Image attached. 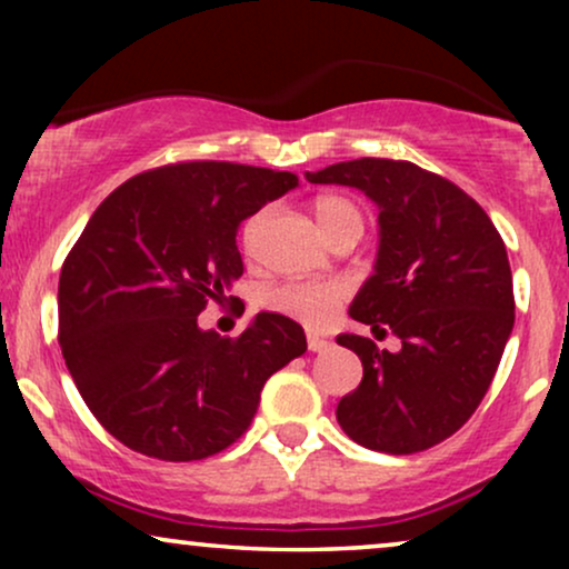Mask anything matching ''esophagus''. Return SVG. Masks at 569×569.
<instances>
[{
	"label": "esophagus",
	"mask_w": 569,
	"mask_h": 569,
	"mask_svg": "<svg viewBox=\"0 0 569 569\" xmlns=\"http://www.w3.org/2000/svg\"><path fill=\"white\" fill-rule=\"evenodd\" d=\"M308 349L310 352H326V349H331V341L318 337V333H308Z\"/></svg>",
	"instance_id": "obj_1"
}]
</instances>
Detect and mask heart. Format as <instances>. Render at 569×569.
Here are the masks:
<instances>
[{
    "instance_id": "heart-1",
    "label": "heart",
    "mask_w": 569,
    "mask_h": 569,
    "mask_svg": "<svg viewBox=\"0 0 569 569\" xmlns=\"http://www.w3.org/2000/svg\"><path fill=\"white\" fill-rule=\"evenodd\" d=\"M316 220L321 224V232L326 238L333 230L345 228V224H360L362 228V212L352 199L339 197V193H326L318 197L313 204ZM263 214H256L246 222L243 228V248L253 251L256 236H259ZM345 298V287L339 282H287L279 287H271L269 292H263V308L274 310L279 316L295 318V321L306 326H323L329 321L333 308L339 306Z\"/></svg>"
}]
</instances>
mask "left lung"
I'll use <instances>...</instances> for the list:
<instances>
[{
  "label": "left lung",
  "mask_w": 569,
  "mask_h": 569,
  "mask_svg": "<svg viewBox=\"0 0 569 569\" xmlns=\"http://www.w3.org/2000/svg\"><path fill=\"white\" fill-rule=\"evenodd\" d=\"M306 178L378 207L376 263L349 316L401 339L399 352H380L365 337H337L362 360L360 386L337 407L341 430L393 456L438 446L477 411L512 333L500 232L469 193L403 160H349Z\"/></svg>",
  "instance_id": "8db88e82"
}]
</instances>
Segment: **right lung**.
Masks as SVG:
<instances>
[{
	"label": "right lung",
	"mask_w": 569,
	"mask_h": 569,
	"mask_svg": "<svg viewBox=\"0 0 569 569\" xmlns=\"http://www.w3.org/2000/svg\"><path fill=\"white\" fill-rule=\"evenodd\" d=\"M287 170L178 162L121 183L59 277V345L100 425L137 453L199 461L236 442L269 376L306 352L292 318L256 313L238 339L201 329L243 274L246 217L298 189Z\"/></svg>",
	"instance_id": "add662e5"
}]
</instances>
